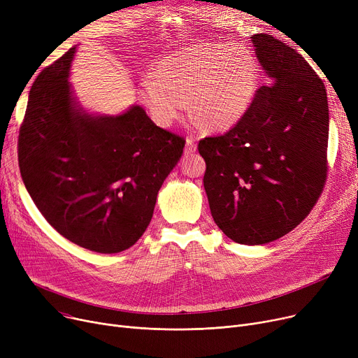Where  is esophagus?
<instances>
[{"mask_svg": "<svg viewBox=\"0 0 358 358\" xmlns=\"http://www.w3.org/2000/svg\"><path fill=\"white\" fill-rule=\"evenodd\" d=\"M196 149H197L196 141H194L193 138H187V141H185V154H187V155H189V154H194Z\"/></svg>", "mask_w": 358, "mask_h": 358, "instance_id": "1", "label": "esophagus"}]
</instances>
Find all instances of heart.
<instances>
[{
    "instance_id": "1",
    "label": "heart",
    "mask_w": 358,
    "mask_h": 358,
    "mask_svg": "<svg viewBox=\"0 0 358 358\" xmlns=\"http://www.w3.org/2000/svg\"><path fill=\"white\" fill-rule=\"evenodd\" d=\"M257 83L258 66L248 49L201 42L164 56L155 72L142 78L139 97L162 127L184 116L189 100L201 126L224 130L245 115Z\"/></svg>"
}]
</instances>
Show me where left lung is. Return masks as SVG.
<instances>
[{
    "mask_svg": "<svg viewBox=\"0 0 358 358\" xmlns=\"http://www.w3.org/2000/svg\"><path fill=\"white\" fill-rule=\"evenodd\" d=\"M271 84L227 134L199 142L210 212L222 232L262 245L293 231L327 181L329 110L322 80L293 48L251 36Z\"/></svg>",
    "mask_w": 358,
    "mask_h": 358,
    "instance_id": "1",
    "label": "left lung"
}]
</instances>
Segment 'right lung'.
Masks as SVG:
<instances>
[{
  "instance_id": "right-lung-1",
  "label": "right lung",
  "mask_w": 358,
  "mask_h": 358,
  "mask_svg": "<svg viewBox=\"0 0 358 358\" xmlns=\"http://www.w3.org/2000/svg\"><path fill=\"white\" fill-rule=\"evenodd\" d=\"M75 48L34 80L18 134V166L36 208L68 241L100 254L135 245L152 219L184 138L139 107L92 116L68 81Z\"/></svg>"
}]
</instances>
